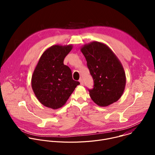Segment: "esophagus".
<instances>
[{
  "label": "esophagus",
  "mask_w": 155,
  "mask_h": 155,
  "mask_svg": "<svg viewBox=\"0 0 155 155\" xmlns=\"http://www.w3.org/2000/svg\"><path fill=\"white\" fill-rule=\"evenodd\" d=\"M79 82L80 83V84H81V85H83V80H82L81 78H80V79L79 80Z\"/></svg>",
  "instance_id": "1"
}]
</instances>
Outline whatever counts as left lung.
<instances>
[{"label":"left lung","instance_id":"8db88e82","mask_svg":"<svg viewBox=\"0 0 155 155\" xmlns=\"http://www.w3.org/2000/svg\"><path fill=\"white\" fill-rule=\"evenodd\" d=\"M94 80V87L88 90L91 99L100 107L117 102L126 86V74L123 65L105 44L92 41L80 48Z\"/></svg>","mask_w":155,"mask_h":155}]
</instances>
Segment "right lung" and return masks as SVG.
<instances>
[{
    "mask_svg": "<svg viewBox=\"0 0 155 155\" xmlns=\"http://www.w3.org/2000/svg\"><path fill=\"white\" fill-rule=\"evenodd\" d=\"M73 48L72 45H54L41 54L31 79L32 90L44 106L58 109L68 100L80 84L72 78L71 69L64 59Z\"/></svg>",
    "mask_w": 155,
    "mask_h": 155,
    "instance_id": "1",
    "label": "right lung"
}]
</instances>
